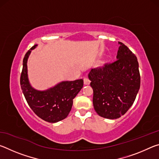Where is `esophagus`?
<instances>
[{
    "mask_svg": "<svg viewBox=\"0 0 159 159\" xmlns=\"http://www.w3.org/2000/svg\"><path fill=\"white\" fill-rule=\"evenodd\" d=\"M83 80H84V84L85 85H89L90 83V80L89 79H88V78H84Z\"/></svg>",
    "mask_w": 159,
    "mask_h": 159,
    "instance_id": "34e87169",
    "label": "esophagus"
}]
</instances>
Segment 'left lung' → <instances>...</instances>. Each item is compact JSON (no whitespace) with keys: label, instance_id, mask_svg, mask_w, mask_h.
I'll use <instances>...</instances> for the list:
<instances>
[{"label":"left lung","instance_id":"8db88e82","mask_svg":"<svg viewBox=\"0 0 159 159\" xmlns=\"http://www.w3.org/2000/svg\"><path fill=\"white\" fill-rule=\"evenodd\" d=\"M117 60L88 74L93 90V103L100 116L116 119L133 105L140 87L139 64L136 56L118 42Z\"/></svg>","mask_w":159,"mask_h":159}]
</instances>
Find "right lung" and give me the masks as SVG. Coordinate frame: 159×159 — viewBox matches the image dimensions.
I'll return each instance as SVG.
<instances>
[{
    "mask_svg": "<svg viewBox=\"0 0 159 159\" xmlns=\"http://www.w3.org/2000/svg\"><path fill=\"white\" fill-rule=\"evenodd\" d=\"M37 46L34 45L24 57L21 88L29 107L38 116L47 122L57 123L69 115L73 99L82 89L83 80H63L44 90L34 88L29 80L27 61L31 50Z\"/></svg>",
    "mask_w": 159,
    "mask_h": 159,
    "instance_id": "right-lung-1",
    "label": "right lung"
}]
</instances>
